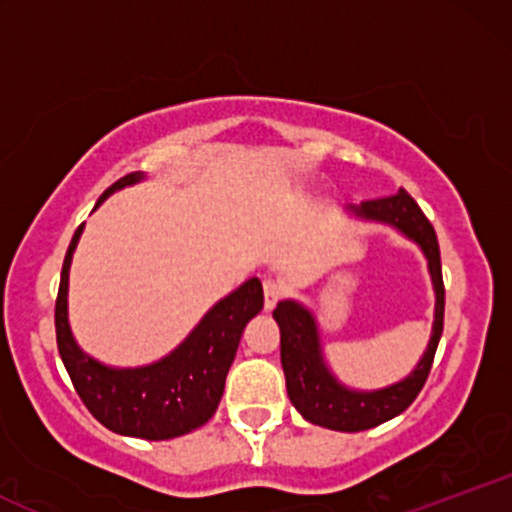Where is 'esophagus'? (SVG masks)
I'll list each match as a JSON object with an SVG mask.
<instances>
[{"instance_id":"34e87169","label":"esophagus","mask_w":512,"mask_h":512,"mask_svg":"<svg viewBox=\"0 0 512 512\" xmlns=\"http://www.w3.org/2000/svg\"><path fill=\"white\" fill-rule=\"evenodd\" d=\"M281 298H284V289L276 281H264V308L274 310Z\"/></svg>"}]
</instances>
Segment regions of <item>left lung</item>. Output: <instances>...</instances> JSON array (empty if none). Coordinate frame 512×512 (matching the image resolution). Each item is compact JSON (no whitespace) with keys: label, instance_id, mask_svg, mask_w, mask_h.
I'll use <instances>...</instances> for the list:
<instances>
[{"label":"left lung","instance_id":"left-lung-1","mask_svg":"<svg viewBox=\"0 0 512 512\" xmlns=\"http://www.w3.org/2000/svg\"><path fill=\"white\" fill-rule=\"evenodd\" d=\"M354 214L363 216V219L390 223L421 245V250L428 257L433 289H436V320H433V334L426 354L409 378L385 387V390L356 392L337 383V378L322 361L315 317L303 305L293 301H281L276 305L272 315L281 330V366H284L286 390H289L293 407L301 411L303 419L310 424L346 433L366 431V428L385 424V421L402 414L419 397L421 387L426 385L428 373H431L433 356H436L440 334H443L445 313V286L438 238L431 221L426 219L414 197L399 190L397 195L361 202V207H356Z\"/></svg>","mask_w":512,"mask_h":512}]
</instances>
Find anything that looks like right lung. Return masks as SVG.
Returning <instances> with one entry per match:
<instances>
[{"mask_svg": "<svg viewBox=\"0 0 512 512\" xmlns=\"http://www.w3.org/2000/svg\"><path fill=\"white\" fill-rule=\"evenodd\" d=\"M142 178V173H129L113 182L98 204L120 187ZM81 228L84 223L76 228L64 255L60 291L55 301L57 349L76 395L105 428L120 436L168 440L204 426L221 402L240 334L264 305L260 279L245 281L238 291L216 303L195 327V332L163 361L144 368H108L76 346L67 322L69 264Z\"/></svg>", "mask_w": 512, "mask_h": 512, "instance_id": "right-lung-1", "label": "right lung"}]
</instances>
